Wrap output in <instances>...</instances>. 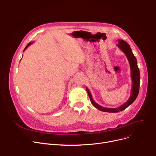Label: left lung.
Returning <instances> with one entry per match:
<instances>
[{
    "instance_id": "1",
    "label": "left lung",
    "mask_w": 156,
    "mask_h": 156,
    "mask_svg": "<svg viewBox=\"0 0 156 156\" xmlns=\"http://www.w3.org/2000/svg\"><path fill=\"white\" fill-rule=\"evenodd\" d=\"M117 47L125 54V55L130 63V71H131V78L132 81L131 95L126 103H125L122 106H119L118 108H105L103 106H100L99 105H98L94 101L89 89L86 87L87 92L88 93L91 103L93 104V105L95 108L98 109L99 110L104 112L118 113L124 110V109H125L126 108L129 107L131 104H132L135 101V100L136 99L139 93L140 76L139 69L138 67V66H137V61H136V57L134 56L130 45L124 40H118V44H117Z\"/></svg>"
}]
</instances>
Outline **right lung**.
Returning a JSON list of instances; mask_svg holds the SVG:
<instances>
[{
	"label": "right lung",
	"mask_w": 156,
	"mask_h": 156,
	"mask_svg": "<svg viewBox=\"0 0 156 156\" xmlns=\"http://www.w3.org/2000/svg\"><path fill=\"white\" fill-rule=\"evenodd\" d=\"M33 43V42H30V43H29L28 44H27V46H26V47H25V48L24 49V51H24L26 50V48H27V47H28L29 46H30L31 44H32Z\"/></svg>",
	"instance_id": "1"
}]
</instances>
